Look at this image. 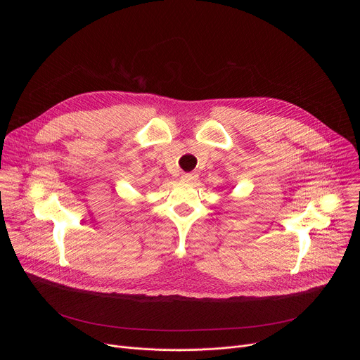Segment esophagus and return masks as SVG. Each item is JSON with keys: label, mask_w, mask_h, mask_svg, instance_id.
Returning <instances> with one entry per match:
<instances>
[{"label": "esophagus", "mask_w": 360, "mask_h": 360, "mask_svg": "<svg viewBox=\"0 0 360 360\" xmlns=\"http://www.w3.org/2000/svg\"><path fill=\"white\" fill-rule=\"evenodd\" d=\"M181 179H182L184 182L191 184V182H195V181L198 179V175H196L195 172H186V174H184V175L181 176Z\"/></svg>", "instance_id": "1"}]
</instances>
